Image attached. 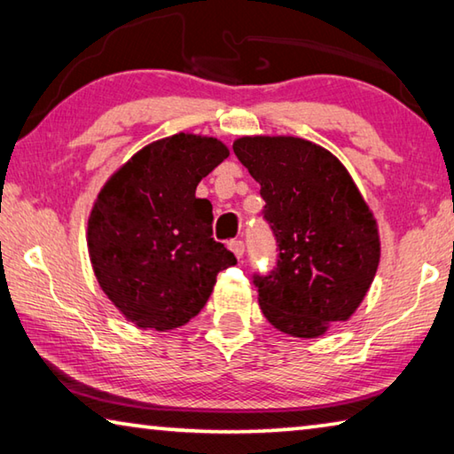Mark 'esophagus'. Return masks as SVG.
<instances>
[{
	"mask_svg": "<svg viewBox=\"0 0 454 454\" xmlns=\"http://www.w3.org/2000/svg\"><path fill=\"white\" fill-rule=\"evenodd\" d=\"M228 248L234 252L236 258H242L244 256V242L242 240H230L228 242Z\"/></svg>",
	"mask_w": 454,
	"mask_h": 454,
	"instance_id": "esophagus-1",
	"label": "esophagus"
}]
</instances>
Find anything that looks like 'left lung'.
Wrapping results in <instances>:
<instances>
[{"label": "left lung", "instance_id": "8db88e82", "mask_svg": "<svg viewBox=\"0 0 454 454\" xmlns=\"http://www.w3.org/2000/svg\"><path fill=\"white\" fill-rule=\"evenodd\" d=\"M234 153L264 198L278 246L266 276H254L262 314L280 333L317 338L364 301L380 260L379 226L347 168L318 144L294 136H244Z\"/></svg>", "mask_w": 454, "mask_h": 454}]
</instances>
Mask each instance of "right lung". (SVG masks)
<instances>
[{"instance_id": "right-lung-1", "label": "right lung", "mask_w": 454, "mask_h": 454, "mask_svg": "<svg viewBox=\"0 0 454 454\" xmlns=\"http://www.w3.org/2000/svg\"><path fill=\"white\" fill-rule=\"evenodd\" d=\"M230 152L218 137L174 134L134 153L99 190L88 250L99 286L137 328L174 330L204 309L236 256L212 238L196 186Z\"/></svg>"}]
</instances>
